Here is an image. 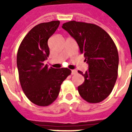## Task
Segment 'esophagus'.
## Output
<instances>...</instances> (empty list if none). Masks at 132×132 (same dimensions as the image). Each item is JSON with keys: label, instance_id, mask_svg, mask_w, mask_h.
I'll return each mask as SVG.
<instances>
[{"label": "esophagus", "instance_id": "34e87169", "mask_svg": "<svg viewBox=\"0 0 132 132\" xmlns=\"http://www.w3.org/2000/svg\"><path fill=\"white\" fill-rule=\"evenodd\" d=\"M77 73V71L76 70H72V71H71V74L72 75H75Z\"/></svg>", "mask_w": 132, "mask_h": 132}]
</instances>
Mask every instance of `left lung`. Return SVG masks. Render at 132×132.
I'll return each mask as SVG.
<instances>
[{"label":"left lung","instance_id":"left-lung-1","mask_svg":"<svg viewBox=\"0 0 132 132\" xmlns=\"http://www.w3.org/2000/svg\"><path fill=\"white\" fill-rule=\"evenodd\" d=\"M62 28L76 40L88 64L84 74L78 70L84 77L79 93L88 103L101 102L110 94L118 76L119 53L114 42L94 24L72 20L63 24Z\"/></svg>","mask_w":132,"mask_h":132}]
</instances>
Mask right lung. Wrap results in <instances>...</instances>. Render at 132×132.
Masks as SVG:
<instances>
[{"instance_id": "1", "label": "right lung", "mask_w": 132, "mask_h": 132, "mask_svg": "<svg viewBox=\"0 0 132 132\" xmlns=\"http://www.w3.org/2000/svg\"><path fill=\"white\" fill-rule=\"evenodd\" d=\"M60 21L43 22L30 30L18 48L17 67L22 89L29 101L48 106L57 98L62 82L70 75L67 68H48L44 62L50 51L48 40L55 32Z\"/></svg>"}]
</instances>
